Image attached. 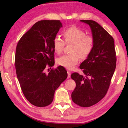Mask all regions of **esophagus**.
Returning <instances> with one entry per match:
<instances>
[{"label": "esophagus", "instance_id": "esophagus-1", "mask_svg": "<svg viewBox=\"0 0 128 128\" xmlns=\"http://www.w3.org/2000/svg\"><path fill=\"white\" fill-rule=\"evenodd\" d=\"M67 73H68V78H70V75H71V72L70 70H67Z\"/></svg>", "mask_w": 128, "mask_h": 128}]
</instances>
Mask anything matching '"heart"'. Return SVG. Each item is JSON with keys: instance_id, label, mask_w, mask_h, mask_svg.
<instances>
[{"instance_id": "1", "label": "heart", "mask_w": 128, "mask_h": 128, "mask_svg": "<svg viewBox=\"0 0 128 128\" xmlns=\"http://www.w3.org/2000/svg\"><path fill=\"white\" fill-rule=\"evenodd\" d=\"M64 39L56 37L53 40V48L55 52L60 55L62 52L66 44H72L70 55L62 56L57 59L58 64L68 69H72L78 63L80 58L85 60L90 56L94 49L95 40L91 36L86 35L84 30L76 26L66 29L62 33Z\"/></svg>"}]
</instances>
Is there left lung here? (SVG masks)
I'll list each match as a JSON object with an SVG mask.
<instances>
[{
  "mask_svg": "<svg viewBox=\"0 0 128 128\" xmlns=\"http://www.w3.org/2000/svg\"><path fill=\"white\" fill-rule=\"evenodd\" d=\"M80 21L90 26L95 43L92 52L80 66L85 75L71 74L76 84L71 96L75 104L88 107L107 94L116 68V56L114 38L102 26L92 20Z\"/></svg>",
  "mask_w": 128,
  "mask_h": 128,
  "instance_id": "left-lung-1",
  "label": "left lung"
}]
</instances>
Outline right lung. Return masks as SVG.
I'll list each match as a JSON object with an SVG mask.
<instances>
[{
	"label": "right lung",
	"instance_id": "add662e5",
	"mask_svg": "<svg viewBox=\"0 0 128 128\" xmlns=\"http://www.w3.org/2000/svg\"><path fill=\"white\" fill-rule=\"evenodd\" d=\"M62 27L59 20L38 21L24 34L17 44V77L26 99L36 107L50 104L55 90L68 76L62 66L52 69L48 74L45 73L46 67L55 64L53 40Z\"/></svg>",
	"mask_w": 128,
	"mask_h": 128
}]
</instances>
